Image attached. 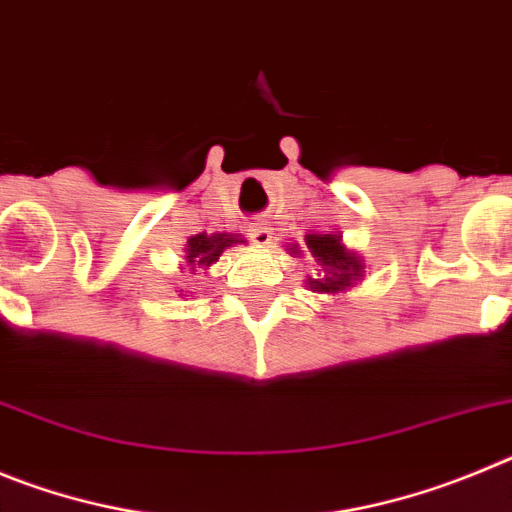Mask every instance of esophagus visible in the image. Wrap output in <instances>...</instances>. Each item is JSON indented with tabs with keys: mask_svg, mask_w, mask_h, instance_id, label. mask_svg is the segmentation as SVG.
Here are the masks:
<instances>
[{
	"mask_svg": "<svg viewBox=\"0 0 512 512\" xmlns=\"http://www.w3.org/2000/svg\"><path fill=\"white\" fill-rule=\"evenodd\" d=\"M247 234H250L252 245H257V247H267L270 245V239H273V232H270V227H267L265 222L250 224Z\"/></svg>",
	"mask_w": 512,
	"mask_h": 512,
	"instance_id": "obj_1",
	"label": "esophagus"
}]
</instances>
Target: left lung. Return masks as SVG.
<instances>
[{"label": "left lung", "mask_w": 512, "mask_h": 512, "mask_svg": "<svg viewBox=\"0 0 512 512\" xmlns=\"http://www.w3.org/2000/svg\"><path fill=\"white\" fill-rule=\"evenodd\" d=\"M306 242L308 250L326 265V278L311 280V288H316L319 293H336V290L349 288L352 280H357V275L362 273L357 257L344 252L334 234H308Z\"/></svg>", "instance_id": "obj_1"}]
</instances>
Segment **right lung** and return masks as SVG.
Listing matches in <instances>:
<instances>
[{
  "mask_svg": "<svg viewBox=\"0 0 512 512\" xmlns=\"http://www.w3.org/2000/svg\"><path fill=\"white\" fill-rule=\"evenodd\" d=\"M234 242H239V239L232 237V234H211V237H206V234H196V237L188 239L186 260L191 262V265L209 267L211 262L219 260V255H222L227 247H232Z\"/></svg>",
  "mask_w": 512,
  "mask_h": 512,
  "instance_id": "add662e5",
  "label": "right lung"
}]
</instances>
